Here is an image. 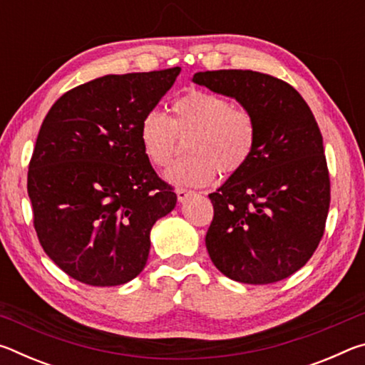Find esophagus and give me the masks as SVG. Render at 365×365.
I'll use <instances>...</instances> for the list:
<instances>
[{"label": "esophagus", "instance_id": "34e87169", "mask_svg": "<svg viewBox=\"0 0 365 365\" xmlns=\"http://www.w3.org/2000/svg\"><path fill=\"white\" fill-rule=\"evenodd\" d=\"M191 195H193V191H191V190H187V188H183V187L177 188V200L180 201V202H183Z\"/></svg>", "mask_w": 365, "mask_h": 365}]
</instances>
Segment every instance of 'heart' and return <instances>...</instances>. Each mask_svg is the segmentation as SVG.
Wrapping results in <instances>:
<instances>
[{"label": "heart", "instance_id": "obj_1", "mask_svg": "<svg viewBox=\"0 0 365 365\" xmlns=\"http://www.w3.org/2000/svg\"><path fill=\"white\" fill-rule=\"evenodd\" d=\"M172 117L148 110L140 122V145L154 168L164 169L187 140L190 156L172 165L168 178L177 185L202 187L217 172L224 177L238 174L252 156L257 140V122L248 108L228 98L193 88L175 98Z\"/></svg>", "mask_w": 365, "mask_h": 365}]
</instances>
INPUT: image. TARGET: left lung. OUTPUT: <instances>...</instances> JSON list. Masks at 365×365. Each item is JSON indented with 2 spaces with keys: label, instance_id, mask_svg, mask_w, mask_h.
<instances>
[{
  "label": "left lung",
  "instance_id": "obj_1",
  "mask_svg": "<svg viewBox=\"0 0 365 365\" xmlns=\"http://www.w3.org/2000/svg\"><path fill=\"white\" fill-rule=\"evenodd\" d=\"M193 82L232 96L256 117L248 164L209 195L212 262L228 279L267 285L293 275L317 250L330 207L322 133L292 85L255 71L197 72Z\"/></svg>",
  "mask_w": 365,
  "mask_h": 365
}]
</instances>
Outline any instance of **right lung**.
Masks as SVG:
<instances>
[{
  "mask_svg": "<svg viewBox=\"0 0 365 365\" xmlns=\"http://www.w3.org/2000/svg\"><path fill=\"white\" fill-rule=\"evenodd\" d=\"M180 67L104 76L64 93L48 110L29 164L27 191L41 248L91 287L135 279L156 220L177 195L140 145V122Z\"/></svg>",
  "mask_w": 365,
  "mask_h": 365,
  "instance_id": "obj_1",
  "label": "right lung"
}]
</instances>
